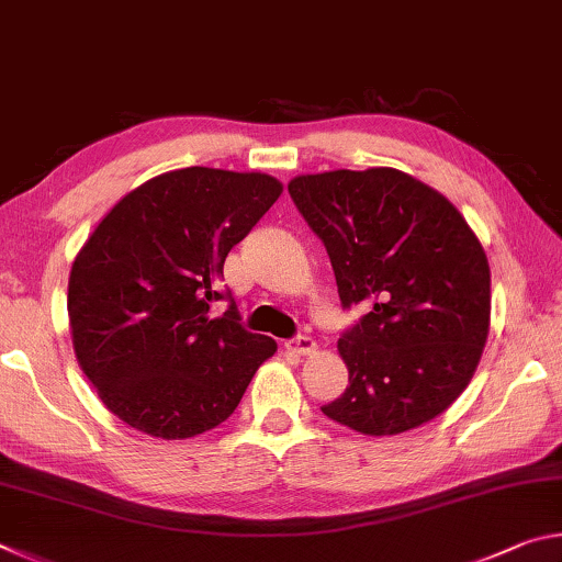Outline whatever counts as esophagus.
<instances>
[{"label":"esophagus","mask_w":562,"mask_h":562,"mask_svg":"<svg viewBox=\"0 0 562 562\" xmlns=\"http://www.w3.org/2000/svg\"><path fill=\"white\" fill-rule=\"evenodd\" d=\"M284 347H288L290 351H294V355H310V351H315L317 341L312 339L310 335H297L284 341Z\"/></svg>","instance_id":"34e87169"}]
</instances>
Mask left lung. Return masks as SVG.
<instances>
[{"instance_id":"obj_1","label":"left lung","mask_w":562,"mask_h":562,"mask_svg":"<svg viewBox=\"0 0 562 562\" xmlns=\"http://www.w3.org/2000/svg\"><path fill=\"white\" fill-rule=\"evenodd\" d=\"M327 247L341 307L372 304L339 337L349 386L322 414L359 434L416 429L469 386L486 347L491 270L461 213L394 168L290 180Z\"/></svg>"}]
</instances>
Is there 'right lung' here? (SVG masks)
I'll list each match as a JSON object with an SVG mask.
<instances>
[{"label": "right lung", "instance_id": "1", "mask_svg": "<svg viewBox=\"0 0 562 562\" xmlns=\"http://www.w3.org/2000/svg\"><path fill=\"white\" fill-rule=\"evenodd\" d=\"M280 193L265 173L170 170L113 205L76 255L74 351L121 422L188 439L240 404L278 345L243 327L231 290H221L223 265ZM217 299L228 310L213 321Z\"/></svg>", "mask_w": 562, "mask_h": 562}]
</instances>
